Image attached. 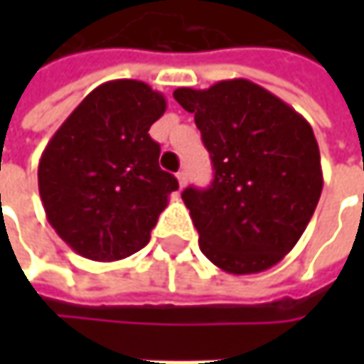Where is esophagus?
<instances>
[{
    "label": "esophagus",
    "instance_id": "obj_1",
    "mask_svg": "<svg viewBox=\"0 0 364 364\" xmlns=\"http://www.w3.org/2000/svg\"><path fill=\"white\" fill-rule=\"evenodd\" d=\"M176 178H178V184L184 188L186 186V180H188V176H186V170H180L178 174H176Z\"/></svg>",
    "mask_w": 364,
    "mask_h": 364
}]
</instances>
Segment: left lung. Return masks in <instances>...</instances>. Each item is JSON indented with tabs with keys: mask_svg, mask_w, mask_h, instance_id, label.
Returning a JSON list of instances; mask_svg holds the SVG:
<instances>
[{
	"mask_svg": "<svg viewBox=\"0 0 364 364\" xmlns=\"http://www.w3.org/2000/svg\"><path fill=\"white\" fill-rule=\"evenodd\" d=\"M174 99L194 113L215 180L182 200L206 257L232 275L273 267L300 241L322 192L320 149L310 123L247 78Z\"/></svg>",
	"mask_w": 364,
	"mask_h": 364,
	"instance_id": "1",
	"label": "left lung"
}]
</instances>
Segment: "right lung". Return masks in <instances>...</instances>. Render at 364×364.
Instances as JSON below:
<instances>
[{"label":"right lung","mask_w":364,"mask_h":364,"mask_svg":"<svg viewBox=\"0 0 364 364\" xmlns=\"http://www.w3.org/2000/svg\"><path fill=\"white\" fill-rule=\"evenodd\" d=\"M166 97L141 80L91 91L52 135L38 164L46 218L82 257L117 261L149 241L178 180L160 168L149 127Z\"/></svg>","instance_id":"obj_1"}]
</instances>
